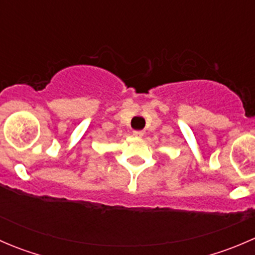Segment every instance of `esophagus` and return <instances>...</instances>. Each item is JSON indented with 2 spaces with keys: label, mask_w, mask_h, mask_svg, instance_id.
I'll list each match as a JSON object with an SVG mask.
<instances>
[{
  "label": "esophagus",
  "mask_w": 255,
  "mask_h": 255,
  "mask_svg": "<svg viewBox=\"0 0 255 255\" xmlns=\"http://www.w3.org/2000/svg\"><path fill=\"white\" fill-rule=\"evenodd\" d=\"M133 135H134L135 138H142L144 135V132L143 130H134V132H133Z\"/></svg>",
  "instance_id": "esophagus-1"
}]
</instances>
